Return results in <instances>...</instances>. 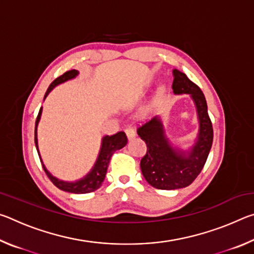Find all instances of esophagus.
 Wrapping results in <instances>:
<instances>
[{"label":"esophagus","mask_w":254,"mask_h":254,"mask_svg":"<svg viewBox=\"0 0 254 254\" xmlns=\"http://www.w3.org/2000/svg\"><path fill=\"white\" fill-rule=\"evenodd\" d=\"M126 133H127V139H128V140L134 139L135 135H136L135 130H134V128H133L132 127H127L126 128Z\"/></svg>","instance_id":"obj_1"}]
</instances>
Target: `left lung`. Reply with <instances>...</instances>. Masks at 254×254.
Returning a JSON list of instances; mask_svg holds the SVG:
<instances>
[{
	"mask_svg": "<svg viewBox=\"0 0 254 254\" xmlns=\"http://www.w3.org/2000/svg\"><path fill=\"white\" fill-rule=\"evenodd\" d=\"M175 94H190L195 101L199 119L198 137L187 157L171 147L163 134L162 124L157 117L137 127V134L147 144V153L140 167L145 180L162 190L184 188L190 185L203 170L213 143V126L207 103L201 89L184 72L173 70Z\"/></svg>",
	"mask_w": 254,
	"mask_h": 254,
	"instance_id": "1",
	"label": "left lung"
}]
</instances>
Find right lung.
Here are the masks:
<instances>
[{
  "instance_id": "right-lung-1",
  "label": "right lung",
  "mask_w": 254,
  "mask_h": 254,
  "mask_svg": "<svg viewBox=\"0 0 254 254\" xmlns=\"http://www.w3.org/2000/svg\"><path fill=\"white\" fill-rule=\"evenodd\" d=\"M77 75H78V71L76 69H71V70L66 71L65 74H63L62 76H59L58 78H56L53 83L50 84L48 89H47V92L45 94V98L55 86H57L58 84H62L68 79L74 78V77H76ZM41 111L42 109H40L39 113H38L37 121H36V128H34V143H36L38 154H39V150H38L37 127L40 120ZM127 137L123 131L115 133L113 135H105L102 140V148H101L100 154H98L95 166L93 167L91 173L86 175L83 179L77 180L75 183H67V182H63V180H59L57 178H55L54 176H51V174L46 169V167L44 165H42V168H44L46 175L48 176V178L51 180V183H53L57 188L62 189L64 191L74 192V194H87V192H92L101 187V185L103 184V180L105 178L111 157L113 156V153L117 151V150L122 149L124 145L127 144Z\"/></svg>"
}]
</instances>
